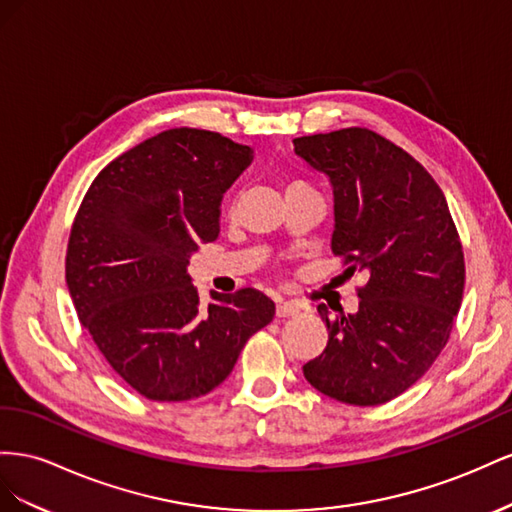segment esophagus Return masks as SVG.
Masks as SVG:
<instances>
[{"mask_svg":"<svg viewBox=\"0 0 512 512\" xmlns=\"http://www.w3.org/2000/svg\"><path fill=\"white\" fill-rule=\"evenodd\" d=\"M300 313V306L296 302H279L276 306V315L279 317H294Z\"/></svg>","mask_w":512,"mask_h":512,"instance_id":"34e87169","label":"esophagus"}]
</instances>
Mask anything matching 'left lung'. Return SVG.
<instances>
[{
	"instance_id": "8db88e82",
	"label": "left lung",
	"mask_w": 512,
	"mask_h": 512,
	"mask_svg": "<svg viewBox=\"0 0 512 512\" xmlns=\"http://www.w3.org/2000/svg\"><path fill=\"white\" fill-rule=\"evenodd\" d=\"M334 197L332 253L367 272L356 313L328 306V345L302 367L315 390L349 405L399 397L448 343L465 285L463 248L442 188L418 160L367 128L294 139Z\"/></svg>"
}]
</instances>
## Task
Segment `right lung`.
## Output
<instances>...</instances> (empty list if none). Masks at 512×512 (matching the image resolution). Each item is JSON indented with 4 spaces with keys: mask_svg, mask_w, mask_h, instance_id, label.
I'll return each mask as SVG.
<instances>
[{
    "mask_svg": "<svg viewBox=\"0 0 512 512\" xmlns=\"http://www.w3.org/2000/svg\"><path fill=\"white\" fill-rule=\"evenodd\" d=\"M253 163L248 145L171 128L102 169L77 212L66 285L79 321L124 382L152 401L223 384L274 317L257 289L199 300L188 261L221 233V203Z\"/></svg>",
    "mask_w": 512,
    "mask_h": 512,
    "instance_id": "add662e5",
    "label": "right lung"
}]
</instances>
